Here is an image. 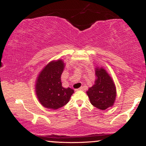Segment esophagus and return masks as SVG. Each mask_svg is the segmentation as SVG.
<instances>
[{
	"mask_svg": "<svg viewBox=\"0 0 146 146\" xmlns=\"http://www.w3.org/2000/svg\"><path fill=\"white\" fill-rule=\"evenodd\" d=\"M83 90V88H78V89H76L75 90L76 91H80V90Z\"/></svg>",
	"mask_w": 146,
	"mask_h": 146,
	"instance_id": "esophagus-1",
	"label": "esophagus"
}]
</instances>
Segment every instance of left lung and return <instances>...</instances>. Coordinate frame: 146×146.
Here are the masks:
<instances>
[{"label":"left lung","mask_w":146,"mask_h":146,"mask_svg":"<svg viewBox=\"0 0 146 146\" xmlns=\"http://www.w3.org/2000/svg\"><path fill=\"white\" fill-rule=\"evenodd\" d=\"M95 84L86 92L90 103L102 110L112 106L116 97V88L113 80L102 67L96 68Z\"/></svg>","instance_id":"8db88e82"}]
</instances>
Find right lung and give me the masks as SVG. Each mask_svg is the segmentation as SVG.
Instances as JSON below:
<instances>
[{
  "mask_svg": "<svg viewBox=\"0 0 146 146\" xmlns=\"http://www.w3.org/2000/svg\"><path fill=\"white\" fill-rule=\"evenodd\" d=\"M64 68L62 60L49 62L39 74L36 81L35 91L40 102L44 107L58 109L68 102L74 90L62 87L61 75Z\"/></svg>",
  "mask_w": 146,
  "mask_h": 146,
  "instance_id": "add662e5",
  "label": "right lung"
}]
</instances>
